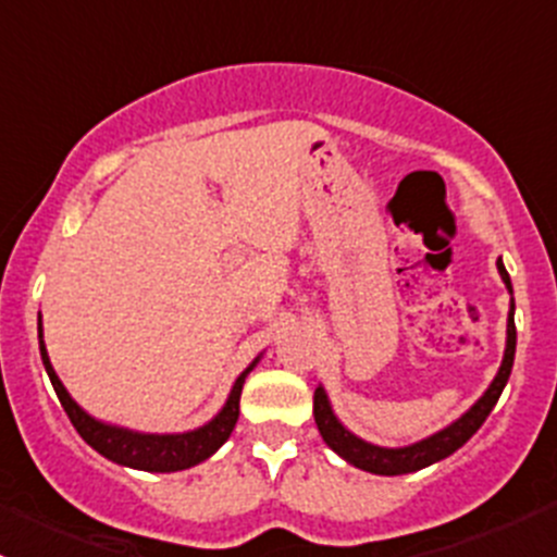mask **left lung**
<instances>
[{
    "mask_svg": "<svg viewBox=\"0 0 557 557\" xmlns=\"http://www.w3.org/2000/svg\"><path fill=\"white\" fill-rule=\"evenodd\" d=\"M498 274H502L504 285L512 294V280H509L507 269H504L502 258H498ZM515 345H518V331H515V301L512 310H509V320H507V350H504V361L502 369H498L496 380H493L491 387L485 391V396L463 414V418L455 420L453 425L442 429L440 434L429 436L423 442H414L409 447H377L369 445V442L358 440L356 434L345 429V425L336 420V414L331 412L329 396H325L323 387H314V401H312V412H314V423H318L320 436H323L325 445L331 447L336 455L347 460V463L358 466L363 471H372V474H385V476H396V474H409V471L425 469V466L436 463V460L447 458L453 455L458 447H463L471 436L476 434L485 418L491 414V409L496 407L498 396H502L504 385H507L509 374H512V363H515Z\"/></svg>",
    "mask_w": 557,
    "mask_h": 557,
    "instance_id": "left-lung-1",
    "label": "left lung"
}]
</instances>
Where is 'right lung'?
Here are the masks:
<instances>
[{"instance_id": "right-lung-1", "label": "right lung", "mask_w": 557, "mask_h": 557, "mask_svg": "<svg viewBox=\"0 0 557 557\" xmlns=\"http://www.w3.org/2000/svg\"><path fill=\"white\" fill-rule=\"evenodd\" d=\"M39 356H42L45 372H48L55 396H59L64 412L70 414L77 434H81L94 450L102 453L104 458L115 460V463H123V466H132V469H143V471H180V469H190V466L210 458V455L215 453L228 436H232L234 425H237L239 396H243L245 377L258 361L256 358V361L239 374L237 383L232 387V393H228L226 407H223L207 425H201V429L196 431H188V434H139V431L117 429V425H107L102 420H94L91 414H86L81 407H77L75 398L66 393V387L61 385V380L55 377L53 367H50L48 350H45V342H42V323H39Z\"/></svg>"}]
</instances>
